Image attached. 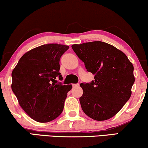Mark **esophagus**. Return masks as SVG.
Segmentation results:
<instances>
[{
  "mask_svg": "<svg viewBox=\"0 0 148 148\" xmlns=\"http://www.w3.org/2000/svg\"><path fill=\"white\" fill-rule=\"evenodd\" d=\"M72 86L74 87H78L79 86V84L78 83H76V84H72Z\"/></svg>",
  "mask_w": 148,
  "mask_h": 148,
  "instance_id": "obj_1",
  "label": "esophagus"
}]
</instances>
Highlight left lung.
I'll list each match as a JSON object with an SVG mask.
<instances>
[{
    "mask_svg": "<svg viewBox=\"0 0 148 148\" xmlns=\"http://www.w3.org/2000/svg\"><path fill=\"white\" fill-rule=\"evenodd\" d=\"M88 72L94 75L91 83H80V103L91 119L104 121L115 116L132 94L134 67L120 50L96 41L72 46Z\"/></svg>",
    "mask_w": 148,
    "mask_h": 148,
    "instance_id": "obj_1",
    "label": "left lung"
}]
</instances>
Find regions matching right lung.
I'll return each instance as SVG.
<instances>
[{
    "label": "right lung",
    "mask_w": 148,
    "mask_h": 148,
    "mask_svg": "<svg viewBox=\"0 0 148 148\" xmlns=\"http://www.w3.org/2000/svg\"><path fill=\"white\" fill-rule=\"evenodd\" d=\"M69 48L44 44L26 52L12 73V89L18 103L31 118L46 123L59 117L72 85L57 83L60 58Z\"/></svg>",
    "instance_id": "add662e5"
}]
</instances>
